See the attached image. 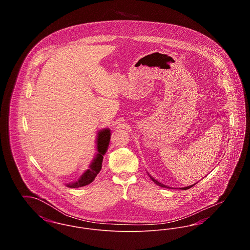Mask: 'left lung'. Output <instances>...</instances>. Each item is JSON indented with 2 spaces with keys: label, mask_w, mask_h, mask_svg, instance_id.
Masks as SVG:
<instances>
[{
  "label": "left lung",
  "mask_w": 250,
  "mask_h": 250,
  "mask_svg": "<svg viewBox=\"0 0 250 250\" xmlns=\"http://www.w3.org/2000/svg\"><path fill=\"white\" fill-rule=\"evenodd\" d=\"M148 173V172H147ZM148 175L150 176V178L152 179V181L155 183V184H156L157 186H159V187H161V188H169V189H175V188H171V187H167V186H166V185H164V184H162V183H160V182H158L157 180H155L153 176H151L149 173H148ZM197 184V183H196ZM196 184H193V185H191V186H188V187H186V188H180V189H184V190H187V189H189L190 188H192V187H194Z\"/></svg>",
  "instance_id": "1"
}]
</instances>
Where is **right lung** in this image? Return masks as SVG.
Here are the masks:
<instances>
[{"label": "right lung", "mask_w": 250, "mask_h": 250, "mask_svg": "<svg viewBox=\"0 0 250 250\" xmlns=\"http://www.w3.org/2000/svg\"><path fill=\"white\" fill-rule=\"evenodd\" d=\"M110 129L109 128H104L102 130L98 131L96 136V154L95 157L93 158L92 162L90 163L88 169H86L82 176L76 181L70 182L66 184L65 186L70 188H78L85 187L89 184H91L95 180L96 175L99 173L102 167V162L103 157L107 151V147L110 141Z\"/></svg>", "instance_id": "right-lung-1"}]
</instances>
